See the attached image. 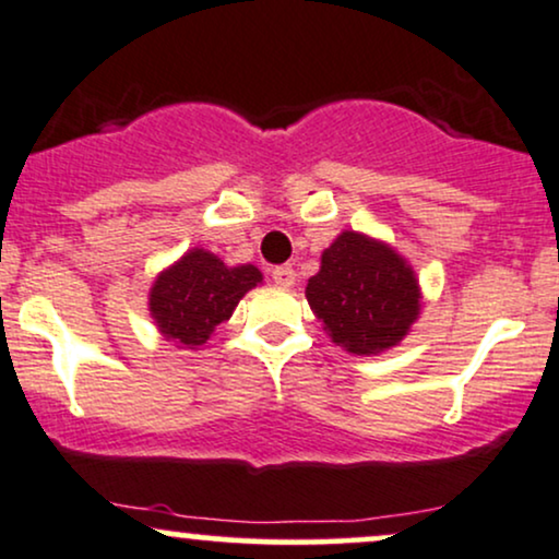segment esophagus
I'll list each match as a JSON object with an SVG mask.
<instances>
[{"instance_id": "esophagus-1", "label": "esophagus", "mask_w": 559, "mask_h": 559, "mask_svg": "<svg viewBox=\"0 0 559 559\" xmlns=\"http://www.w3.org/2000/svg\"><path fill=\"white\" fill-rule=\"evenodd\" d=\"M272 280L277 282L280 287H293V285H295V269H293L290 264L274 266V269H272Z\"/></svg>"}]
</instances>
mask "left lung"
<instances>
[{"label": "left lung", "instance_id": "8db88e82", "mask_svg": "<svg viewBox=\"0 0 559 559\" xmlns=\"http://www.w3.org/2000/svg\"><path fill=\"white\" fill-rule=\"evenodd\" d=\"M306 298L334 345L379 356L400 345L421 313V285L390 242L345 229L321 253Z\"/></svg>", "mask_w": 559, "mask_h": 559}]
</instances>
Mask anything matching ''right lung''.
<instances>
[{
    "label": "right lung",
    "mask_w": 559,
    "mask_h": 559,
    "mask_svg": "<svg viewBox=\"0 0 559 559\" xmlns=\"http://www.w3.org/2000/svg\"><path fill=\"white\" fill-rule=\"evenodd\" d=\"M261 280L264 274L253 264L227 266L206 248H190L156 274L148 290V313L167 343L199 350Z\"/></svg>",
    "instance_id": "obj_1"
}]
</instances>
